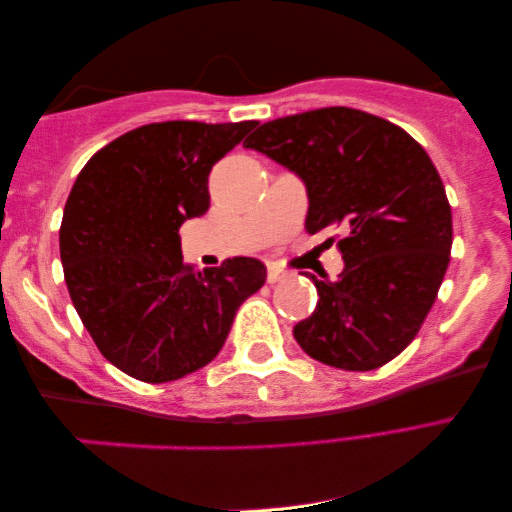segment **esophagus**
Segmentation results:
<instances>
[{
    "label": "esophagus",
    "instance_id": "34e87169",
    "mask_svg": "<svg viewBox=\"0 0 512 512\" xmlns=\"http://www.w3.org/2000/svg\"><path fill=\"white\" fill-rule=\"evenodd\" d=\"M288 276L290 274L286 270H281V267H276V265L267 267V281H270V283H279L283 279H288Z\"/></svg>",
    "mask_w": 512,
    "mask_h": 512
}]
</instances>
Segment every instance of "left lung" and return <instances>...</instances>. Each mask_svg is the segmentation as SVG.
<instances>
[{
  "instance_id": "obj_1",
  "label": "left lung",
  "mask_w": 512,
  "mask_h": 512,
  "mask_svg": "<svg viewBox=\"0 0 512 512\" xmlns=\"http://www.w3.org/2000/svg\"><path fill=\"white\" fill-rule=\"evenodd\" d=\"M245 147L304 181L308 233L347 231L338 279L311 274L320 299L292 331L299 347L349 372L399 356L438 297L454 240L429 154L397 124L347 106L265 122Z\"/></svg>"
}]
</instances>
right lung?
<instances>
[{
	"label": "right lung",
	"instance_id": "add662e5",
	"mask_svg": "<svg viewBox=\"0 0 512 512\" xmlns=\"http://www.w3.org/2000/svg\"><path fill=\"white\" fill-rule=\"evenodd\" d=\"M256 124H145L99 149L74 181L58 233L67 292L102 356L133 379L177 381L211 363L265 283L256 258L195 270L179 238L211 206L213 165Z\"/></svg>",
	"mask_w": 512,
	"mask_h": 512
}]
</instances>
